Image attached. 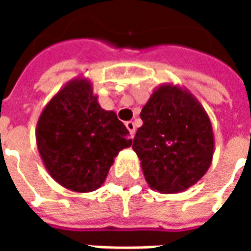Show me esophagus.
<instances>
[{
  "mask_svg": "<svg viewBox=\"0 0 251 251\" xmlns=\"http://www.w3.org/2000/svg\"><path fill=\"white\" fill-rule=\"evenodd\" d=\"M125 125H126V127H127V130L130 131V136L134 137V134H136V125H134V122L127 121Z\"/></svg>",
  "mask_w": 251,
  "mask_h": 251,
  "instance_id": "1",
  "label": "esophagus"
}]
</instances>
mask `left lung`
Returning a JSON list of instances; mask_svg holds the SVG:
<instances>
[{
	"instance_id": "left-lung-1",
	"label": "left lung",
	"mask_w": 251,
	"mask_h": 251,
	"mask_svg": "<svg viewBox=\"0 0 251 251\" xmlns=\"http://www.w3.org/2000/svg\"><path fill=\"white\" fill-rule=\"evenodd\" d=\"M142 126L133 140L149 187L179 194L196 184L210 168L214 131L208 114L184 87L158 86L144 104Z\"/></svg>"
}]
</instances>
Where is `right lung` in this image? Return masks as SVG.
Listing matches in <instances>:
<instances>
[{"mask_svg":"<svg viewBox=\"0 0 251 251\" xmlns=\"http://www.w3.org/2000/svg\"><path fill=\"white\" fill-rule=\"evenodd\" d=\"M36 142L51 177L74 192L103 184L117 154L131 145L114 111L102 109L93 83L77 76L66 83L41 111Z\"/></svg>","mask_w":251,"mask_h":251,"instance_id":"right-lung-1","label":"right lung"}]
</instances>
